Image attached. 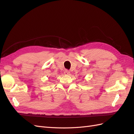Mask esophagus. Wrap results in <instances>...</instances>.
<instances>
[{
	"instance_id": "1",
	"label": "esophagus",
	"mask_w": 134,
	"mask_h": 134,
	"mask_svg": "<svg viewBox=\"0 0 134 134\" xmlns=\"http://www.w3.org/2000/svg\"><path fill=\"white\" fill-rule=\"evenodd\" d=\"M69 74H70V71L68 70H66L65 71H64V74L65 75H69Z\"/></svg>"
}]
</instances>
